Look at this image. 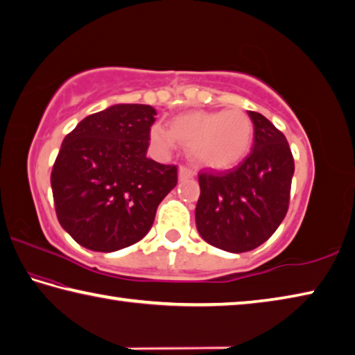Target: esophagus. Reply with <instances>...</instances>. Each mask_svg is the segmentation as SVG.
I'll return each mask as SVG.
<instances>
[{"label": "esophagus", "instance_id": "1", "mask_svg": "<svg viewBox=\"0 0 355 355\" xmlns=\"http://www.w3.org/2000/svg\"><path fill=\"white\" fill-rule=\"evenodd\" d=\"M193 176H195V171L191 170L190 166H187V165L179 166V179H181V181H185V179H190Z\"/></svg>", "mask_w": 355, "mask_h": 355}]
</instances>
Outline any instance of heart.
I'll use <instances>...</instances> for the list:
<instances>
[{"instance_id":"obj_1","label":"heart","mask_w":355,"mask_h":355,"mask_svg":"<svg viewBox=\"0 0 355 355\" xmlns=\"http://www.w3.org/2000/svg\"><path fill=\"white\" fill-rule=\"evenodd\" d=\"M149 135L160 151H171L179 141L200 165L226 170L250 153L254 126L250 115L240 109L195 110L173 118L170 129L154 124Z\"/></svg>"}]
</instances>
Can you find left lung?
I'll use <instances>...</instances> for the list:
<instances>
[{"label":"left lung","instance_id":"left-lung-1","mask_svg":"<svg viewBox=\"0 0 355 355\" xmlns=\"http://www.w3.org/2000/svg\"><path fill=\"white\" fill-rule=\"evenodd\" d=\"M248 115L254 124L251 153L232 170L198 176V232L227 252L256 250L276 232L287 215L295 173L285 135L259 112Z\"/></svg>","mask_w":355,"mask_h":355}]
</instances>
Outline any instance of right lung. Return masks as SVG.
I'll use <instances>...</instances> for the list:
<instances>
[{
	"label": "right lung",
	"instance_id": "obj_1",
	"mask_svg": "<svg viewBox=\"0 0 355 355\" xmlns=\"http://www.w3.org/2000/svg\"><path fill=\"white\" fill-rule=\"evenodd\" d=\"M155 115L146 104H115L85 116L62 141L51 171L55 215L87 250L137 243L176 187L178 166L146 157Z\"/></svg>",
	"mask_w": 355,
	"mask_h": 355
}]
</instances>
